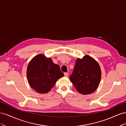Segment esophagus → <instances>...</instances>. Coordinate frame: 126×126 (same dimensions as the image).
Masks as SVG:
<instances>
[{
  "mask_svg": "<svg viewBox=\"0 0 126 126\" xmlns=\"http://www.w3.org/2000/svg\"><path fill=\"white\" fill-rule=\"evenodd\" d=\"M64 76H65V77H68V74L67 73V72H64Z\"/></svg>",
  "mask_w": 126,
  "mask_h": 126,
  "instance_id": "obj_1",
  "label": "esophagus"
}]
</instances>
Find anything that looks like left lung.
<instances>
[{"label":"left lung","instance_id":"left-lung-1","mask_svg":"<svg viewBox=\"0 0 126 126\" xmlns=\"http://www.w3.org/2000/svg\"><path fill=\"white\" fill-rule=\"evenodd\" d=\"M101 72L98 63L92 57L86 55L76 61L70 80L78 92L83 94L94 93L99 85Z\"/></svg>","mask_w":126,"mask_h":126}]
</instances>
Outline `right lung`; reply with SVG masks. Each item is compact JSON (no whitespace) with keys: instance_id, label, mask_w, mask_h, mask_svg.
<instances>
[{"instance_id":"add662e5","label":"right lung","mask_w":126,"mask_h":126,"mask_svg":"<svg viewBox=\"0 0 126 126\" xmlns=\"http://www.w3.org/2000/svg\"><path fill=\"white\" fill-rule=\"evenodd\" d=\"M63 76L58 64L43 54L33 57L27 69V77L29 85L40 94L49 92L57 80Z\"/></svg>"}]
</instances>
